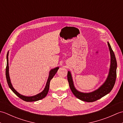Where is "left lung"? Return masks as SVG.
Masks as SVG:
<instances>
[{
	"label": "left lung",
	"instance_id": "left-lung-1",
	"mask_svg": "<svg viewBox=\"0 0 123 123\" xmlns=\"http://www.w3.org/2000/svg\"><path fill=\"white\" fill-rule=\"evenodd\" d=\"M111 54V65L108 75L105 81L97 89L90 92H82L76 89L74 86L72 75L70 71H68V80L70 88L74 95L78 99L86 102H93L98 100L111 92L114 86L116 79L117 61L115 55L109 43L107 42Z\"/></svg>",
	"mask_w": 123,
	"mask_h": 123
}]
</instances>
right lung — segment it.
<instances>
[{"instance_id":"right-lung-1","label":"right lung","mask_w":123,"mask_h":123,"mask_svg":"<svg viewBox=\"0 0 123 123\" xmlns=\"http://www.w3.org/2000/svg\"><path fill=\"white\" fill-rule=\"evenodd\" d=\"M8 54H9V52H8L7 54V66H6V79L8 83V85L9 87L10 88L12 92H14L16 95H17L18 97L22 99V100H24L27 102H32V101H38L39 100H41V99L44 98L46 96L47 94H48L49 92V83H50V81L53 78L54 75L57 72V70L59 69V67H57L55 68L54 69H51L49 72V75L48 80H47V82L46 83L45 87L44 88V90L42 91L41 92L39 93L37 95L33 96H25L24 95H22L19 93H18L17 91L13 87V86L11 83V81H10V79L9 77V64H8Z\"/></svg>"}]
</instances>
